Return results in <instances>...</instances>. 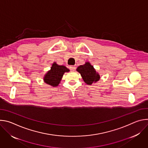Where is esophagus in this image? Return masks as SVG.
<instances>
[{"label":"esophagus","instance_id":"34e87169","mask_svg":"<svg viewBox=\"0 0 148 148\" xmlns=\"http://www.w3.org/2000/svg\"><path fill=\"white\" fill-rule=\"evenodd\" d=\"M75 69H76V67H75V66H70V70H71V71H74V70H75Z\"/></svg>","mask_w":148,"mask_h":148}]
</instances>
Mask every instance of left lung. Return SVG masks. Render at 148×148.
Segmentation results:
<instances>
[{
    "label": "left lung",
    "mask_w": 148,
    "mask_h": 148,
    "mask_svg": "<svg viewBox=\"0 0 148 148\" xmlns=\"http://www.w3.org/2000/svg\"><path fill=\"white\" fill-rule=\"evenodd\" d=\"M77 71L79 73L84 81L88 85H91L93 82H96L100 79L99 75L89 62H86L84 65L78 67Z\"/></svg>",
    "instance_id": "obj_1"
}]
</instances>
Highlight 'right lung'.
I'll list each match as a JSON object with an SVG mask.
<instances>
[{
    "label": "right lung",
    "instance_id": "1",
    "mask_svg": "<svg viewBox=\"0 0 148 148\" xmlns=\"http://www.w3.org/2000/svg\"><path fill=\"white\" fill-rule=\"evenodd\" d=\"M70 70L64 66H59L54 62L50 70L44 77V81L52 87H57L61 78L66 72H69Z\"/></svg>",
    "mask_w": 148,
    "mask_h": 148
}]
</instances>
